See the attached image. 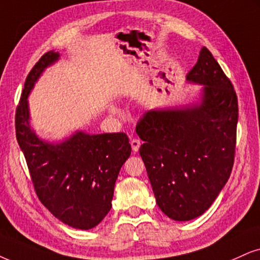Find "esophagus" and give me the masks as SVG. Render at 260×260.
Instances as JSON below:
<instances>
[{"mask_svg":"<svg viewBox=\"0 0 260 260\" xmlns=\"http://www.w3.org/2000/svg\"><path fill=\"white\" fill-rule=\"evenodd\" d=\"M130 145H131V148H133L134 152L136 153L141 147V141L139 139H131L130 140Z\"/></svg>","mask_w":260,"mask_h":260,"instance_id":"1","label":"esophagus"}]
</instances>
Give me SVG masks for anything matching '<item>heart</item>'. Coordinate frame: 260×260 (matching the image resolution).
Segmentation results:
<instances>
[{
  "label": "heart",
  "mask_w": 260,
  "mask_h": 260,
  "mask_svg": "<svg viewBox=\"0 0 260 260\" xmlns=\"http://www.w3.org/2000/svg\"><path fill=\"white\" fill-rule=\"evenodd\" d=\"M112 111H113V112H115V111H117V110H115V108H112Z\"/></svg>",
  "instance_id": "obj_1"
}]
</instances>
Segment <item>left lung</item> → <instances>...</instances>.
I'll list each match as a JSON object with an SVG mask.
<instances>
[{"instance_id": "left-lung-1", "label": "left lung", "mask_w": 260, "mask_h": 260, "mask_svg": "<svg viewBox=\"0 0 260 260\" xmlns=\"http://www.w3.org/2000/svg\"><path fill=\"white\" fill-rule=\"evenodd\" d=\"M185 79L203 85L198 102L150 110L136 125L156 204L178 222L205 213L228 182L239 117L232 82L206 47Z\"/></svg>"}]
</instances>
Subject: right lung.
<instances>
[{
  "mask_svg": "<svg viewBox=\"0 0 260 260\" xmlns=\"http://www.w3.org/2000/svg\"><path fill=\"white\" fill-rule=\"evenodd\" d=\"M59 57L50 50L28 73L17 107L15 133L41 203L62 223L89 230L110 212L115 181L131 146L124 133L90 135L79 130L61 142H49L32 129L27 98Z\"/></svg>",
  "mask_w": 260,
  "mask_h": 260,
  "instance_id": "obj_1",
  "label": "right lung"
}]
</instances>
